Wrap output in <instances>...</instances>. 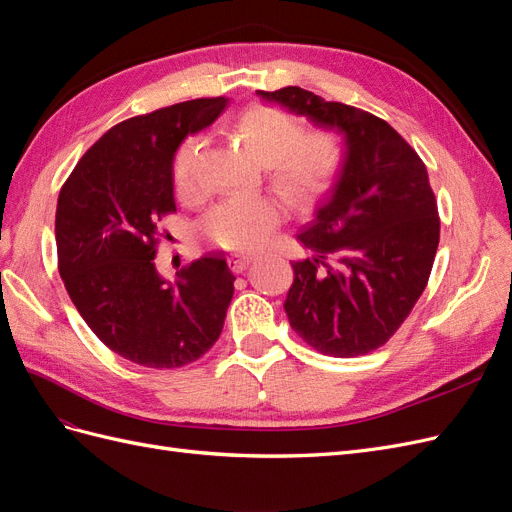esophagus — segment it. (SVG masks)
Segmentation results:
<instances>
[{
  "label": "esophagus",
  "mask_w": 512,
  "mask_h": 512,
  "mask_svg": "<svg viewBox=\"0 0 512 512\" xmlns=\"http://www.w3.org/2000/svg\"><path fill=\"white\" fill-rule=\"evenodd\" d=\"M228 262H230L232 271H235V273H241L247 265H250L252 258H250V256H243V254H232V256L228 258Z\"/></svg>",
  "instance_id": "34e87169"
}]
</instances>
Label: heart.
Returning a JSON list of instances; mask_svg holds the SVG:
<instances>
[{"mask_svg": "<svg viewBox=\"0 0 512 512\" xmlns=\"http://www.w3.org/2000/svg\"><path fill=\"white\" fill-rule=\"evenodd\" d=\"M237 136L269 170V181L292 207H307L335 183L344 164V141L329 130L303 134L297 117L284 108L256 104L235 123ZM205 141H185L173 164L175 188L181 198L203 192L200 162ZM282 207L267 196H235L213 205L200 222L205 237L228 250H254L280 224Z\"/></svg>", "mask_w": 512, "mask_h": 512, "instance_id": "heart-1", "label": "heart"}]
</instances>
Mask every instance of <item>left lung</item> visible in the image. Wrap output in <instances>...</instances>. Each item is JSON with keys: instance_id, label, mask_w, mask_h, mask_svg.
<instances>
[{"instance_id": "8db88e82", "label": "left lung", "mask_w": 512, "mask_h": 512, "mask_svg": "<svg viewBox=\"0 0 512 512\" xmlns=\"http://www.w3.org/2000/svg\"><path fill=\"white\" fill-rule=\"evenodd\" d=\"M258 96L344 134L335 188L297 235L312 256L292 262L284 309L318 352L367 354L389 342L429 280L440 218L427 168L397 130L361 108L301 87Z\"/></svg>"}]
</instances>
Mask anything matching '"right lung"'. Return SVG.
Instances as JSON below:
<instances>
[{
	"instance_id": "right-lung-1",
	"label": "right lung",
	"mask_w": 512,
	"mask_h": 512,
	"mask_svg": "<svg viewBox=\"0 0 512 512\" xmlns=\"http://www.w3.org/2000/svg\"><path fill=\"white\" fill-rule=\"evenodd\" d=\"M226 102L198 98L117 123L61 185V280L100 342L136 365L194 363L222 333L235 292L226 260L207 254L170 284L156 271V252L158 224L177 211L175 151L185 136L211 126Z\"/></svg>"
}]
</instances>
